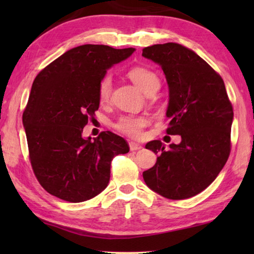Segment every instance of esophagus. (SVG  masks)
I'll list each match as a JSON object with an SVG mask.
<instances>
[{"instance_id": "1", "label": "esophagus", "mask_w": 254, "mask_h": 254, "mask_svg": "<svg viewBox=\"0 0 254 254\" xmlns=\"http://www.w3.org/2000/svg\"><path fill=\"white\" fill-rule=\"evenodd\" d=\"M128 145H130V150L131 151H136V150H140V149H142V145L141 144H137V143H135V142H128Z\"/></svg>"}]
</instances>
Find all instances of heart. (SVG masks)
Instances as JSON below:
<instances>
[{"label": "heart", "instance_id": "heart-1", "mask_svg": "<svg viewBox=\"0 0 254 254\" xmlns=\"http://www.w3.org/2000/svg\"><path fill=\"white\" fill-rule=\"evenodd\" d=\"M127 75L141 91L147 94L153 87H159V77L154 71L143 66H134L127 70ZM112 93V78L110 75L103 76L97 86L98 101L105 104L110 101ZM149 119L144 115H122L115 123L114 127L133 139H140L143 134V128L148 126Z\"/></svg>", "mask_w": 254, "mask_h": 254}]
</instances>
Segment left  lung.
I'll use <instances>...</instances> for the list:
<instances>
[{"mask_svg":"<svg viewBox=\"0 0 254 254\" xmlns=\"http://www.w3.org/2000/svg\"><path fill=\"white\" fill-rule=\"evenodd\" d=\"M142 56L165 72L170 119L166 132L182 136L169 149L160 140L147 143L158 158L143 179L166 198H190L214 182L229 159L233 106L220 74L192 50L168 42L143 48Z\"/></svg>","mask_w":254,"mask_h":254,"instance_id":"left-lung-1","label":"left lung"}]
</instances>
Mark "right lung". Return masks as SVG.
<instances>
[{"label": "right lung", "instance_id": "add662e5", "mask_svg": "<svg viewBox=\"0 0 254 254\" xmlns=\"http://www.w3.org/2000/svg\"><path fill=\"white\" fill-rule=\"evenodd\" d=\"M134 50L83 45L66 51L34 78L22 120L32 170L49 194L69 203L93 198L109 184L113 158L130 150L111 131L93 140L81 133L95 119L97 86L106 69Z\"/></svg>", "mask_w": 254, "mask_h": 254}]
</instances>
